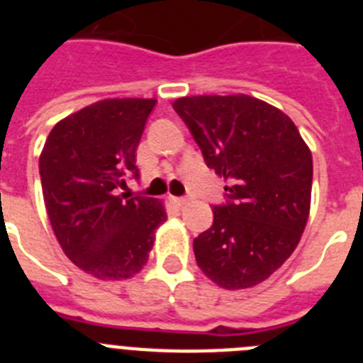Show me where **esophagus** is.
<instances>
[{
    "label": "esophagus",
    "instance_id": "34e87169",
    "mask_svg": "<svg viewBox=\"0 0 363 363\" xmlns=\"http://www.w3.org/2000/svg\"><path fill=\"white\" fill-rule=\"evenodd\" d=\"M172 201H174L178 207H184V205L189 203V198H184V196H172Z\"/></svg>",
    "mask_w": 363,
    "mask_h": 363
}]
</instances>
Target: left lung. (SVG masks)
<instances>
[{"mask_svg": "<svg viewBox=\"0 0 363 363\" xmlns=\"http://www.w3.org/2000/svg\"><path fill=\"white\" fill-rule=\"evenodd\" d=\"M209 169L229 182L213 227L194 238L198 267L223 289L267 280L293 255L311 209L313 156L280 108L245 94L172 104Z\"/></svg>", "mask_w": 363, "mask_h": 363, "instance_id": "obj_1", "label": "left lung"}]
</instances>
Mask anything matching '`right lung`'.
Wrapping results in <instances>:
<instances>
[{"label":"right lung","mask_w":363,"mask_h":363,"mask_svg":"<svg viewBox=\"0 0 363 363\" xmlns=\"http://www.w3.org/2000/svg\"><path fill=\"white\" fill-rule=\"evenodd\" d=\"M156 99H104L54 125L40 156L45 207L63 252L99 280L142 271L165 221L162 201L130 196L136 149Z\"/></svg>","instance_id":"obj_1"}]
</instances>
